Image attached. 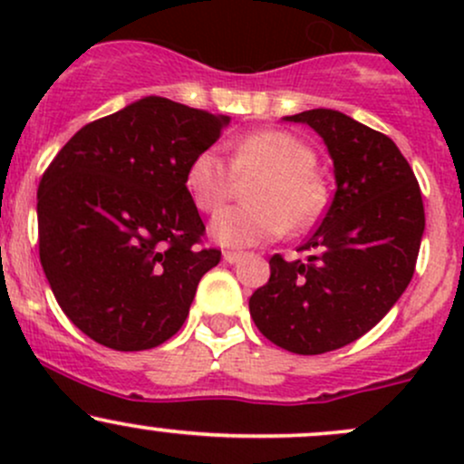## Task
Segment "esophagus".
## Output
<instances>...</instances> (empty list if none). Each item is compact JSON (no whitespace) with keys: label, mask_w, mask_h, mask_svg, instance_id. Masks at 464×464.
I'll return each instance as SVG.
<instances>
[{"label":"esophagus","mask_w":464,"mask_h":464,"mask_svg":"<svg viewBox=\"0 0 464 464\" xmlns=\"http://www.w3.org/2000/svg\"><path fill=\"white\" fill-rule=\"evenodd\" d=\"M242 257H244L242 250H225V262L228 264H237Z\"/></svg>","instance_id":"34e87169"}]
</instances>
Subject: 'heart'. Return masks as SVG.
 I'll use <instances>...</instances> for the list:
<instances>
[{
    "mask_svg": "<svg viewBox=\"0 0 464 464\" xmlns=\"http://www.w3.org/2000/svg\"><path fill=\"white\" fill-rule=\"evenodd\" d=\"M316 150L285 130H257L231 143L228 165L216 150H202L185 172L196 209L214 214L250 183V205L231 207L211 220V236L225 246H253L290 231H305L327 209L329 188L316 172Z\"/></svg>",
    "mask_w": 464,
    "mask_h": 464,
    "instance_id": "1",
    "label": "heart"
}]
</instances>
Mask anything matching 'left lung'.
Segmentation results:
<instances>
[{
	"mask_svg": "<svg viewBox=\"0 0 464 464\" xmlns=\"http://www.w3.org/2000/svg\"><path fill=\"white\" fill-rule=\"evenodd\" d=\"M310 124L334 159L335 194L299 250L270 257L268 284L248 307L276 347L318 355L375 327L403 295L417 266L425 211L412 168L395 141L349 115L312 109L287 117Z\"/></svg>",
	"mask_w": 464,
	"mask_h": 464,
	"instance_id": "obj_1",
	"label": "left lung"
}]
</instances>
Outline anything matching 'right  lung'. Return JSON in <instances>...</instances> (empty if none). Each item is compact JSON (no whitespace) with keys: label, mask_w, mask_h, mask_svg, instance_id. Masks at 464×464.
<instances>
[{"label":"right lung","mask_w":464,"mask_h":464,"mask_svg":"<svg viewBox=\"0 0 464 464\" xmlns=\"http://www.w3.org/2000/svg\"><path fill=\"white\" fill-rule=\"evenodd\" d=\"M227 124L150 95L82 126L47 165L36 191L41 266L61 310L95 343L143 351L183 327L222 255L202 246L185 172Z\"/></svg>","instance_id":"right-lung-1"}]
</instances>
